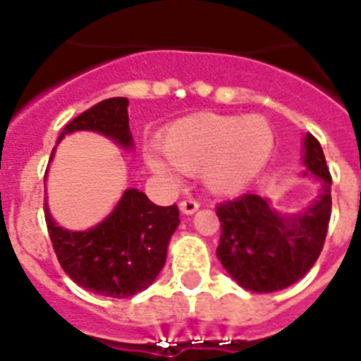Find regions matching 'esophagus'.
Instances as JSON below:
<instances>
[{
	"label": "esophagus",
	"mask_w": 361,
	"mask_h": 361,
	"mask_svg": "<svg viewBox=\"0 0 361 361\" xmlns=\"http://www.w3.org/2000/svg\"><path fill=\"white\" fill-rule=\"evenodd\" d=\"M198 208H200V202L195 200V198H187V200H181L180 202L181 214H185V215H192Z\"/></svg>",
	"instance_id": "34e87169"
}]
</instances>
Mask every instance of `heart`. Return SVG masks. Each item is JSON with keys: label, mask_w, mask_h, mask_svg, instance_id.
I'll use <instances>...</instances> for the list:
<instances>
[{"label": "heart", "mask_w": 361, "mask_h": 361, "mask_svg": "<svg viewBox=\"0 0 361 361\" xmlns=\"http://www.w3.org/2000/svg\"><path fill=\"white\" fill-rule=\"evenodd\" d=\"M274 146V129L262 116H189L170 125L161 138L164 157L181 172H202L215 195L249 185L268 164ZM146 161L155 174H170L166 161L155 153Z\"/></svg>", "instance_id": "heart-1"}]
</instances>
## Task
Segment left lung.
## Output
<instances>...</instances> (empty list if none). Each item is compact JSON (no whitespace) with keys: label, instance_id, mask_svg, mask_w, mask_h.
<instances>
[{"label":"left lung","instance_id":"8db88e82","mask_svg":"<svg viewBox=\"0 0 361 361\" xmlns=\"http://www.w3.org/2000/svg\"><path fill=\"white\" fill-rule=\"evenodd\" d=\"M303 164L319 181L313 204L302 214L283 215L268 198L241 195L217 206L221 240L217 258L241 288L275 292L300 281L317 262L331 215V176L313 135L303 138Z\"/></svg>","mask_w":361,"mask_h":361}]
</instances>
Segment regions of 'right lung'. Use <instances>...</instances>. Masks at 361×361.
Wrapping results in <instances>:
<instances>
[{
	"label": "right lung",
	"mask_w": 361,
	"mask_h": 361,
	"mask_svg": "<svg viewBox=\"0 0 361 361\" xmlns=\"http://www.w3.org/2000/svg\"><path fill=\"white\" fill-rule=\"evenodd\" d=\"M127 106L125 97L104 99L65 125L58 142L75 130H93L129 149L133 135ZM44 219L56 257L76 285L101 296L129 298L146 290L163 269L180 212L176 204L157 206L138 189H127L114 212L90 231L56 225L47 200Z\"/></svg>",
	"instance_id": "right-lung-1"
}]
</instances>
